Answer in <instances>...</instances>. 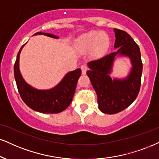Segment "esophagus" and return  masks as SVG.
<instances>
[{"mask_svg":"<svg viewBox=\"0 0 159 159\" xmlns=\"http://www.w3.org/2000/svg\"><path fill=\"white\" fill-rule=\"evenodd\" d=\"M81 72L83 75H85L86 72H87L88 68L86 64H83L81 66Z\"/></svg>","mask_w":159,"mask_h":159,"instance_id":"obj_1","label":"esophagus"}]
</instances>
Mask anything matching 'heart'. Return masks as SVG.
I'll return each mask as SVG.
<instances>
[{"label": "heart", "instance_id": "heart-1", "mask_svg": "<svg viewBox=\"0 0 159 159\" xmlns=\"http://www.w3.org/2000/svg\"><path fill=\"white\" fill-rule=\"evenodd\" d=\"M78 44L83 51H89L93 49L95 56H100L107 49L110 44L108 35L98 30H92L84 34L78 39Z\"/></svg>", "mask_w": 159, "mask_h": 159}]
</instances>
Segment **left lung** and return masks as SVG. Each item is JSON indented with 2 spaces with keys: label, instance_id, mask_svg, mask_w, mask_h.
<instances>
[{
  "label": "left lung",
  "instance_id": "obj_1",
  "mask_svg": "<svg viewBox=\"0 0 159 159\" xmlns=\"http://www.w3.org/2000/svg\"><path fill=\"white\" fill-rule=\"evenodd\" d=\"M113 31L116 51L87 64L89 70L87 74L98 96V108L106 114L118 113L135 100L140 90L143 68L140 49L134 40L123 30L114 29ZM117 57H127L131 60V72L124 79L110 77Z\"/></svg>",
  "mask_w": 159,
  "mask_h": 159
}]
</instances>
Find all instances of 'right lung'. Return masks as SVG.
<instances>
[{
    "label": "right lung",
    "mask_w": 159,
    "mask_h": 159,
    "mask_svg": "<svg viewBox=\"0 0 159 159\" xmlns=\"http://www.w3.org/2000/svg\"><path fill=\"white\" fill-rule=\"evenodd\" d=\"M44 35L58 39V36L46 32H37L34 35ZM25 45V44H24ZM19 50L14 65V75L19 94L22 100L32 110L42 113H58L71 104L75 91L81 69L69 72L55 87L49 89H38L26 83L19 69V59L23 47Z\"/></svg>",
    "instance_id": "right-lung-1"
}]
</instances>
